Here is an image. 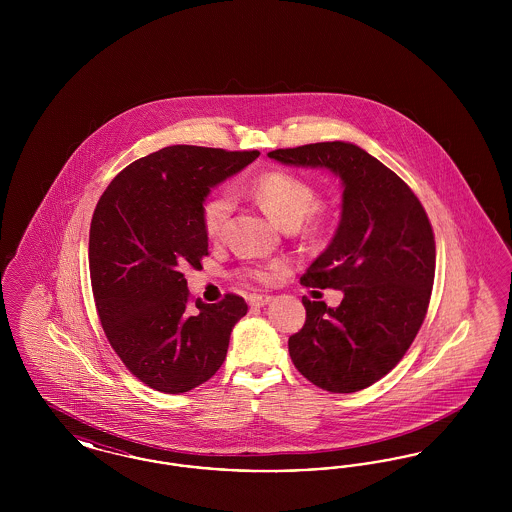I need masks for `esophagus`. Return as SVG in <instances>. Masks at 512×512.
I'll return each mask as SVG.
<instances>
[{
    "label": "esophagus",
    "instance_id": "1",
    "mask_svg": "<svg viewBox=\"0 0 512 512\" xmlns=\"http://www.w3.org/2000/svg\"><path fill=\"white\" fill-rule=\"evenodd\" d=\"M270 299H272V295L253 293V295H249V305H251V307H265Z\"/></svg>",
    "mask_w": 512,
    "mask_h": 512
}]
</instances>
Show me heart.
I'll return each instance as SVG.
<instances>
[{
	"instance_id": "1",
	"label": "heart",
	"mask_w": 512,
	"mask_h": 512,
	"mask_svg": "<svg viewBox=\"0 0 512 512\" xmlns=\"http://www.w3.org/2000/svg\"><path fill=\"white\" fill-rule=\"evenodd\" d=\"M247 194L270 219L286 230L299 228L305 238L318 240L330 228V213L318 203L317 188L293 172H263L247 186ZM230 215L232 199L224 192L209 195L201 203V228L211 242H220L224 238ZM286 267V261H274L270 265L242 268V276L259 284H268Z\"/></svg>"
}]
</instances>
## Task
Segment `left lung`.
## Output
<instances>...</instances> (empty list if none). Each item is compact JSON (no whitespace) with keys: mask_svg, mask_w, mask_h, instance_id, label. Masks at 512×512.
<instances>
[{"mask_svg":"<svg viewBox=\"0 0 512 512\" xmlns=\"http://www.w3.org/2000/svg\"><path fill=\"white\" fill-rule=\"evenodd\" d=\"M268 157L324 167L343 182L338 232L301 276L305 288L341 290L343 299L330 309L303 297L307 318L288 349L318 388L365 390L403 359L428 313L436 274L430 219L413 190L359 146L320 142Z\"/></svg>","mask_w":512,"mask_h":512,"instance_id":"left-lung-1","label":"left lung"}]
</instances>
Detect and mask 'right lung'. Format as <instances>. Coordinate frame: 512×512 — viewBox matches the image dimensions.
Instances as JSON below:
<instances>
[{"label":"right lung","mask_w":512,"mask_h":512,"mask_svg":"<svg viewBox=\"0 0 512 512\" xmlns=\"http://www.w3.org/2000/svg\"><path fill=\"white\" fill-rule=\"evenodd\" d=\"M259 151L163 147L130 163L99 197L90 278L101 328L124 366L163 393L194 390L226 359L244 297L192 299L182 268H201L209 242L199 209L213 186Z\"/></svg>","instance_id":"right-lung-1"}]
</instances>
